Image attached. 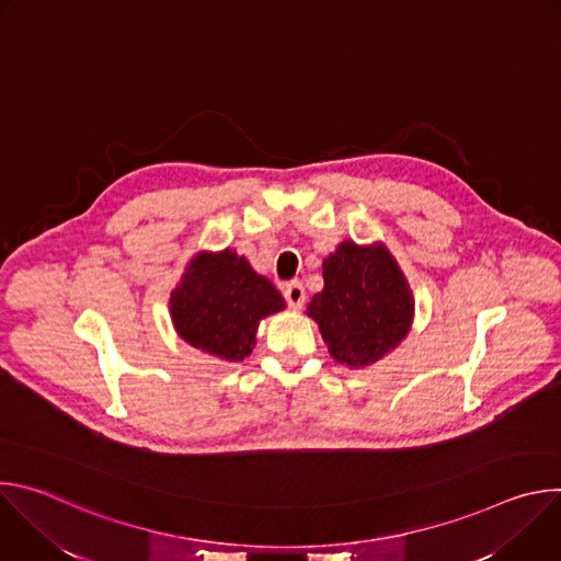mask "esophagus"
Returning <instances> with one entry per match:
<instances>
[{
    "label": "esophagus",
    "mask_w": 561,
    "mask_h": 561,
    "mask_svg": "<svg viewBox=\"0 0 561 561\" xmlns=\"http://www.w3.org/2000/svg\"><path fill=\"white\" fill-rule=\"evenodd\" d=\"M284 297H286V301H288V306L293 310H299L304 306V301H306V290H304V286L299 282H293V284H288L284 288Z\"/></svg>",
    "instance_id": "esophagus-1"
}]
</instances>
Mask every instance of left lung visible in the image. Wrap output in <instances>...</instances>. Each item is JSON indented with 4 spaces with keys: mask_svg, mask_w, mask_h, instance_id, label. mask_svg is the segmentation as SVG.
Returning a JSON list of instances; mask_svg holds the SVG:
<instances>
[{
    "mask_svg": "<svg viewBox=\"0 0 561 561\" xmlns=\"http://www.w3.org/2000/svg\"><path fill=\"white\" fill-rule=\"evenodd\" d=\"M324 288L306 306L331 357L366 368L404 342L413 327L411 284L383 242L344 239L322 262Z\"/></svg>",
    "mask_w": 561,
    "mask_h": 561,
    "instance_id": "obj_1",
    "label": "left lung"
}]
</instances>
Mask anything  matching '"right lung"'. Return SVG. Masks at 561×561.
<instances>
[{
    "label": "right lung",
    "instance_id": "add662e5",
    "mask_svg": "<svg viewBox=\"0 0 561 561\" xmlns=\"http://www.w3.org/2000/svg\"><path fill=\"white\" fill-rule=\"evenodd\" d=\"M284 308L275 284L232 249L197 251L169 299L175 333L221 362H244L262 319Z\"/></svg>",
    "mask_w": 561,
    "mask_h": 561
}]
</instances>
